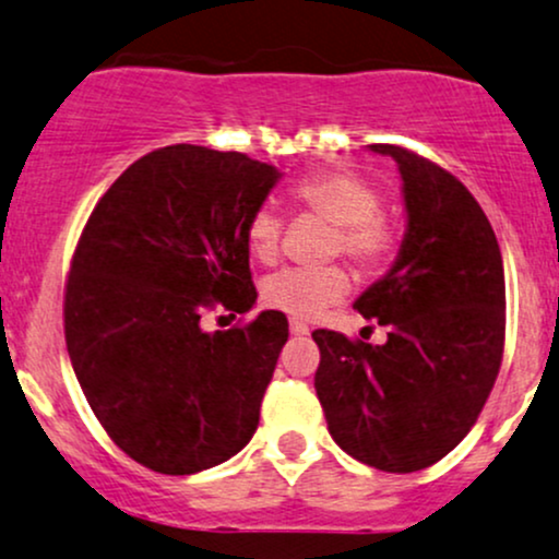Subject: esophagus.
<instances>
[{
  "mask_svg": "<svg viewBox=\"0 0 559 559\" xmlns=\"http://www.w3.org/2000/svg\"><path fill=\"white\" fill-rule=\"evenodd\" d=\"M288 329H292V336H307V333H310L307 323H301V320H297V318L292 320V325H288Z\"/></svg>",
  "mask_w": 559,
  "mask_h": 559,
  "instance_id": "34e87169",
  "label": "esophagus"
}]
</instances>
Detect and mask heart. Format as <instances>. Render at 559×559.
Segmentation results:
<instances>
[{"label":"heart","instance_id":"heart-1","mask_svg":"<svg viewBox=\"0 0 559 559\" xmlns=\"http://www.w3.org/2000/svg\"><path fill=\"white\" fill-rule=\"evenodd\" d=\"M294 199L307 213L333 223L329 254H344L362 271H378L396 247V226L378 210L381 197L368 181L346 170H325L294 186ZM247 249L262 265H271L281 252V217L271 207L254 210L247 221ZM352 278L342 265L284 267L262 281V301L294 318H316L325 307L342 301Z\"/></svg>","mask_w":559,"mask_h":559}]
</instances>
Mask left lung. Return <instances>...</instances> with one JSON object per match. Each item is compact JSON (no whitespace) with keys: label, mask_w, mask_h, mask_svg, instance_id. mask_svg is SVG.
Here are the masks:
<instances>
[{"label":"left lung","mask_w":559,"mask_h":559,"mask_svg":"<svg viewBox=\"0 0 559 559\" xmlns=\"http://www.w3.org/2000/svg\"><path fill=\"white\" fill-rule=\"evenodd\" d=\"M407 234L394 267L355 310L386 325L373 346L312 331L318 400L338 447L386 473L439 463L476 426L504 352V267L476 197L452 173L396 144Z\"/></svg>","instance_id":"obj_1"}]
</instances>
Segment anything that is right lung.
Returning a JSON list of instances; mask_svg holds the SVG:
<instances>
[{
	"mask_svg": "<svg viewBox=\"0 0 559 559\" xmlns=\"http://www.w3.org/2000/svg\"><path fill=\"white\" fill-rule=\"evenodd\" d=\"M281 173L241 152H150L96 202L66 281V344L96 420L165 476L249 444L288 338L284 312L204 333V310L258 299L243 230Z\"/></svg>",
	"mask_w": 559,
	"mask_h": 559,
	"instance_id": "add662e5",
	"label": "right lung"
}]
</instances>
